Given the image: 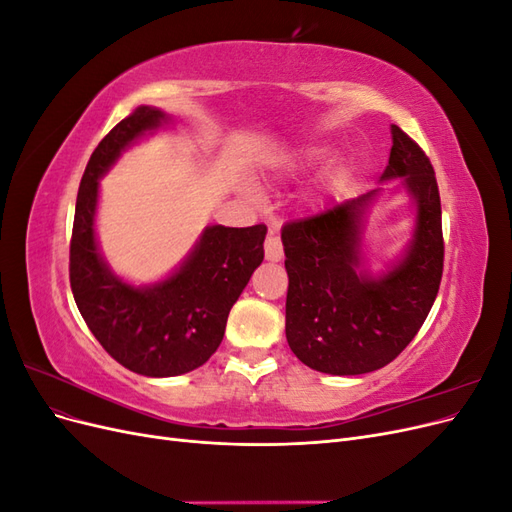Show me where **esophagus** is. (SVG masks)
<instances>
[{"mask_svg": "<svg viewBox=\"0 0 512 512\" xmlns=\"http://www.w3.org/2000/svg\"><path fill=\"white\" fill-rule=\"evenodd\" d=\"M265 256H267V260H271V262L282 260V256H284V247H282L280 235H277V232H275L273 228L269 230V235H267V239H265Z\"/></svg>", "mask_w": 512, "mask_h": 512, "instance_id": "1", "label": "esophagus"}]
</instances>
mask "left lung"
<instances>
[{
	"label": "left lung",
	"mask_w": 512,
	"mask_h": 512,
	"mask_svg": "<svg viewBox=\"0 0 512 512\" xmlns=\"http://www.w3.org/2000/svg\"><path fill=\"white\" fill-rule=\"evenodd\" d=\"M382 179L404 177L416 200V230L406 258L380 280L356 273L365 209L376 192L282 228L288 271L286 339L297 359L322 374L359 376L401 354L438 297L444 269L442 207L433 166L416 141L391 126Z\"/></svg>",
	"instance_id": "8db88e82"
}]
</instances>
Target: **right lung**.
<instances>
[{
  "label": "right lung",
  "mask_w": 512,
  "mask_h": 512,
  "mask_svg": "<svg viewBox=\"0 0 512 512\" xmlns=\"http://www.w3.org/2000/svg\"><path fill=\"white\" fill-rule=\"evenodd\" d=\"M164 119L158 108L141 106L102 138L81 179L70 239V286L89 331L117 363L151 378L188 374L218 350L230 307L265 258L267 235L265 224L209 226L183 267L149 288L108 271L94 237L98 177Z\"/></svg>",
  "instance_id": "right-lung-1"
}]
</instances>
